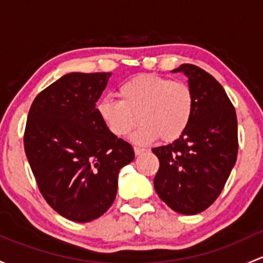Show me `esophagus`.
<instances>
[{"mask_svg":"<svg viewBox=\"0 0 263 263\" xmlns=\"http://www.w3.org/2000/svg\"><path fill=\"white\" fill-rule=\"evenodd\" d=\"M134 150H135V154H136V155H141V154L146 153V148H143V147H139V146H135Z\"/></svg>","mask_w":263,"mask_h":263,"instance_id":"obj_1","label":"esophagus"}]
</instances>
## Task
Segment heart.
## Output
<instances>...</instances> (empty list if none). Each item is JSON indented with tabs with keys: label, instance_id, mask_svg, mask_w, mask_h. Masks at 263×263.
Here are the masks:
<instances>
[{
	"label": "heart",
	"instance_id": "obj_1",
	"mask_svg": "<svg viewBox=\"0 0 263 263\" xmlns=\"http://www.w3.org/2000/svg\"><path fill=\"white\" fill-rule=\"evenodd\" d=\"M118 99H101L97 112L115 137L127 136L141 122L132 139L148 143L157 137L175 141L189 127L195 109L193 88L182 81L156 74H139L117 88Z\"/></svg>",
	"mask_w": 263,
	"mask_h": 263
}]
</instances>
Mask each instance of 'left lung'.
<instances>
[{"mask_svg":"<svg viewBox=\"0 0 263 263\" xmlns=\"http://www.w3.org/2000/svg\"><path fill=\"white\" fill-rule=\"evenodd\" d=\"M195 96L186 131L166 146L153 148L160 161L154 179L157 195L173 211L193 215L219 197L238 154V129L233 104L214 77L193 64H181Z\"/></svg>","mask_w":263,"mask_h":263,"instance_id":"8db88e82","label":"left lung"}]
</instances>
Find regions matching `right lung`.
I'll return each mask as SVG.
<instances>
[{
	"mask_svg": "<svg viewBox=\"0 0 263 263\" xmlns=\"http://www.w3.org/2000/svg\"><path fill=\"white\" fill-rule=\"evenodd\" d=\"M110 73H69L40 92L30 107L24 146L44 199L74 222L101 217L115 201L118 173L135 159L115 137L96 103Z\"/></svg>",
	"mask_w": 263,
	"mask_h": 263,
	"instance_id": "1",
	"label": "right lung"
}]
</instances>
